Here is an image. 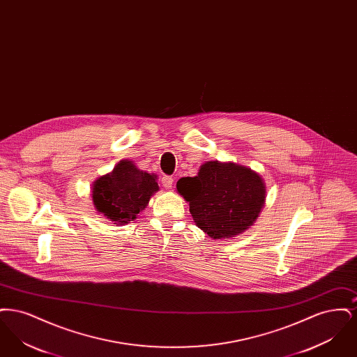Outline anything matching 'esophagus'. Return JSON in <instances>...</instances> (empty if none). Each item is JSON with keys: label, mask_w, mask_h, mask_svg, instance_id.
<instances>
[{"label": "esophagus", "mask_w": 357, "mask_h": 357, "mask_svg": "<svg viewBox=\"0 0 357 357\" xmlns=\"http://www.w3.org/2000/svg\"><path fill=\"white\" fill-rule=\"evenodd\" d=\"M162 185H163V187H166V188H171L172 185H174V178L169 176V175L162 176Z\"/></svg>", "instance_id": "esophagus-1"}]
</instances>
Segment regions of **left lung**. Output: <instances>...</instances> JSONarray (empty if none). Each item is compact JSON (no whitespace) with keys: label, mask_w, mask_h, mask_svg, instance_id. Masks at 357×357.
I'll return each mask as SVG.
<instances>
[{"label":"left lung","mask_w":357,"mask_h":357,"mask_svg":"<svg viewBox=\"0 0 357 357\" xmlns=\"http://www.w3.org/2000/svg\"><path fill=\"white\" fill-rule=\"evenodd\" d=\"M176 190L190 204L197 226L213 239L234 237L252 226L266 197L255 171L220 162H207L197 176L179 179Z\"/></svg>","instance_id":"left-lung-1"}]
</instances>
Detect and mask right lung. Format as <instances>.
I'll list each match as a JSON object with an SVG mask.
<instances>
[{
  "mask_svg": "<svg viewBox=\"0 0 357 357\" xmlns=\"http://www.w3.org/2000/svg\"><path fill=\"white\" fill-rule=\"evenodd\" d=\"M156 175L136 169L130 160H121L114 171L99 178L92 187V201L115 225L134 221L159 186Z\"/></svg>",
  "mask_w": 357,
  "mask_h": 357,
  "instance_id": "right-lung-1",
  "label": "right lung"
}]
</instances>
